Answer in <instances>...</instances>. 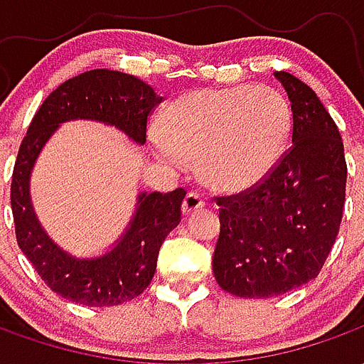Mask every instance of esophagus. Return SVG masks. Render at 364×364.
Listing matches in <instances>:
<instances>
[{"instance_id": "obj_1", "label": "esophagus", "mask_w": 364, "mask_h": 364, "mask_svg": "<svg viewBox=\"0 0 364 364\" xmlns=\"http://www.w3.org/2000/svg\"><path fill=\"white\" fill-rule=\"evenodd\" d=\"M205 206V198L200 197L198 193L195 191H191L187 197L183 198V213L185 214H191L195 213V210H200Z\"/></svg>"}]
</instances>
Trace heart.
Segmentation results:
<instances>
[{
    "mask_svg": "<svg viewBox=\"0 0 364 364\" xmlns=\"http://www.w3.org/2000/svg\"><path fill=\"white\" fill-rule=\"evenodd\" d=\"M292 128L287 97L273 87L198 90L161 112L156 148L171 166L198 159L200 175L220 191H244L281 161Z\"/></svg>",
    "mask_w": 364,
    "mask_h": 364,
    "instance_id": "heart-1",
    "label": "heart"
}]
</instances>
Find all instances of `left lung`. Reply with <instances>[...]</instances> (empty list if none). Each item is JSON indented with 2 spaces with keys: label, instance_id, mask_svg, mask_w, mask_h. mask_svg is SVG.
I'll list each match as a JSON object with an SVG mask.
<instances>
[{
  "label": "left lung",
  "instance_id": "1",
  "mask_svg": "<svg viewBox=\"0 0 364 364\" xmlns=\"http://www.w3.org/2000/svg\"><path fill=\"white\" fill-rule=\"evenodd\" d=\"M292 111V146L250 189L216 197L220 236L214 279L240 298L284 294L318 277L343 218V140L318 95L289 72H274Z\"/></svg>",
  "mask_w": 364,
  "mask_h": 364
}]
</instances>
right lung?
I'll use <instances>...</instances> for the list:
<instances>
[{
    "label": "right lung",
    "mask_w": 364,
    "mask_h": 364,
    "mask_svg": "<svg viewBox=\"0 0 364 364\" xmlns=\"http://www.w3.org/2000/svg\"><path fill=\"white\" fill-rule=\"evenodd\" d=\"M161 103L151 85L134 75L91 70L52 91L31 120L21 142L11 179L15 236L41 279L56 294L83 306H119L142 294L158 265L159 247L181 222L187 191L142 193L127 232L101 257L77 259L52 242L36 218L28 179L43 146L66 120L87 119L122 130L136 144L146 142L151 111Z\"/></svg>",
    "instance_id": "right-lung-1"
}]
</instances>
